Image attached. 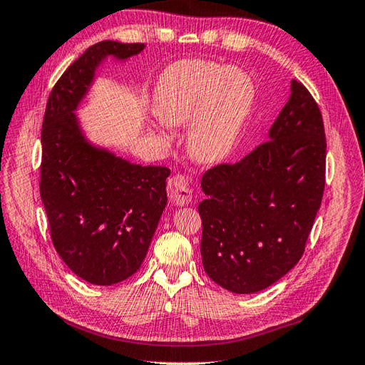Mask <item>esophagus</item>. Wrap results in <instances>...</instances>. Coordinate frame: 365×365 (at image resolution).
<instances>
[{"label": "esophagus", "mask_w": 365, "mask_h": 365, "mask_svg": "<svg viewBox=\"0 0 365 365\" xmlns=\"http://www.w3.org/2000/svg\"><path fill=\"white\" fill-rule=\"evenodd\" d=\"M168 198L176 206L187 205L192 201V189L189 185V180L182 175H175L168 180L167 184Z\"/></svg>", "instance_id": "34e87169"}]
</instances>
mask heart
<instances>
[{
	"label": "heart",
	"instance_id": "1",
	"mask_svg": "<svg viewBox=\"0 0 365 365\" xmlns=\"http://www.w3.org/2000/svg\"><path fill=\"white\" fill-rule=\"evenodd\" d=\"M256 87L240 68L185 59L165 68L155 91L156 115L170 126L189 123L187 148L200 162L222 160L237 143L253 110Z\"/></svg>",
	"mask_w": 365,
	"mask_h": 365
}]
</instances>
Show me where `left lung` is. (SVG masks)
<instances>
[{
	"label": "left lung",
	"mask_w": 365,
	"mask_h": 365,
	"mask_svg": "<svg viewBox=\"0 0 365 365\" xmlns=\"http://www.w3.org/2000/svg\"><path fill=\"white\" fill-rule=\"evenodd\" d=\"M269 139L236 164L209 168L201 259L207 277L234 294L264 290L292 270L325 189L327 139L309 91L292 81Z\"/></svg>",
	"instance_id": "left-lung-1"
}]
</instances>
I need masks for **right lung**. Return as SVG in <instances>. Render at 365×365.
I'll return each mask as SVG.
<instances>
[{
  "label": "right lung",
  "mask_w": 365,
  "mask_h": 365,
  "mask_svg": "<svg viewBox=\"0 0 365 365\" xmlns=\"http://www.w3.org/2000/svg\"><path fill=\"white\" fill-rule=\"evenodd\" d=\"M143 43L104 40L63 71L42 125L40 197L53 245L79 278L112 286L142 265L167 205V167L131 164L88 142L75 110L108 58L125 61Z\"/></svg>",
  "instance_id": "right-lung-1"
}]
</instances>
